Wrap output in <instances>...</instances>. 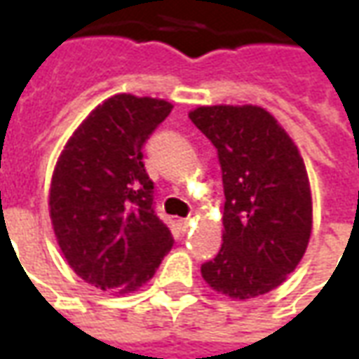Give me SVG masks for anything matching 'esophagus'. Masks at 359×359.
Instances as JSON below:
<instances>
[{
	"label": "esophagus",
	"instance_id": "esophagus-1",
	"mask_svg": "<svg viewBox=\"0 0 359 359\" xmlns=\"http://www.w3.org/2000/svg\"><path fill=\"white\" fill-rule=\"evenodd\" d=\"M179 231L182 234H187L188 231H190V221H188V219H180V221H179Z\"/></svg>",
	"mask_w": 359,
	"mask_h": 359
}]
</instances>
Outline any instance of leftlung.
I'll list each match as a JSON object with an SVG mask.
<instances>
[{"label":"left lung","mask_w":359,"mask_h":359,"mask_svg":"<svg viewBox=\"0 0 359 359\" xmlns=\"http://www.w3.org/2000/svg\"><path fill=\"white\" fill-rule=\"evenodd\" d=\"M217 149L225 211L219 254L202 277L219 294L250 300L285 283L311 234L306 165L277 118L257 105H211L188 113Z\"/></svg>","instance_id":"left-lung-1"}]
</instances>
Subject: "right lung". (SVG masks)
I'll list each match as a JSON object with an SVG mask.
<instances>
[{"label":"right lung","mask_w":359,"mask_h":359,"mask_svg":"<svg viewBox=\"0 0 359 359\" xmlns=\"http://www.w3.org/2000/svg\"><path fill=\"white\" fill-rule=\"evenodd\" d=\"M171 109L165 100L113 95L59 156L50 188L53 233L67 264L95 288L134 292L172 248L142 161L144 144Z\"/></svg>","instance_id":"right-lung-1"}]
</instances>
